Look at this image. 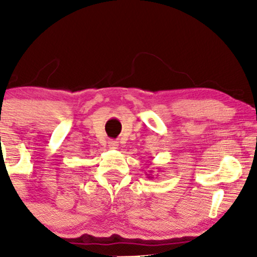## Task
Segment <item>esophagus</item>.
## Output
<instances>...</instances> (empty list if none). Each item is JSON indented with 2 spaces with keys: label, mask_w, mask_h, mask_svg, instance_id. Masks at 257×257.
I'll list each match as a JSON object with an SVG mask.
<instances>
[{
  "label": "esophagus",
  "mask_w": 257,
  "mask_h": 257,
  "mask_svg": "<svg viewBox=\"0 0 257 257\" xmlns=\"http://www.w3.org/2000/svg\"><path fill=\"white\" fill-rule=\"evenodd\" d=\"M108 147H110V149H117V147H118V143L114 140H110L108 141Z\"/></svg>",
  "instance_id": "34e87169"
}]
</instances>
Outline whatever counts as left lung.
Returning a JSON list of instances; mask_svg holds the SVG:
<instances>
[{
    "mask_svg": "<svg viewBox=\"0 0 257 257\" xmlns=\"http://www.w3.org/2000/svg\"><path fill=\"white\" fill-rule=\"evenodd\" d=\"M152 172H153V170H150V173H149V174H146L147 178H149V179H153V178H152V175H151Z\"/></svg>",
    "mask_w": 257,
    "mask_h": 257,
    "instance_id": "obj_1",
    "label": "left lung"
}]
</instances>
